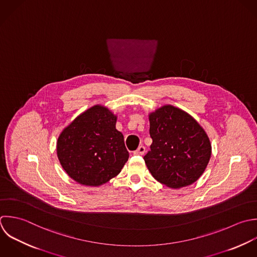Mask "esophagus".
Returning <instances> with one entry per match:
<instances>
[{
    "label": "esophagus",
    "mask_w": 257,
    "mask_h": 257,
    "mask_svg": "<svg viewBox=\"0 0 257 257\" xmlns=\"http://www.w3.org/2000/svg\"><path fill=\"white\" fill-rule=\"evenodd\" d=\"M144 153H145V147L142 146V145L139 146L136 151H134V154H135V155H143Z\"/></svg>",
    "instance_id": "obj_1"
}]
</instances>
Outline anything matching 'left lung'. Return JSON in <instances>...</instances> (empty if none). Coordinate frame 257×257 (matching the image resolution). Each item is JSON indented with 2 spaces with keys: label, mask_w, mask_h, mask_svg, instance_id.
Listing matches in <instances>:
<instances>
[{
  "label": "left lung",
  "mask_w": 257,
  "mask_h": 257,
  "mask_svg": "<svg viewBox=\"0 0 257 257\" xmlns=\"http://www.w3.org/2000/svg\"><path fill=\"white\" fill-rule=\"evenodd\" d=\"M150 151L144 156L152 176L178 189L199 179L211 156V143L200 124L187 112L164 105L149 114Z\"/></svg>",
  "instance_id": "8db88e82"
}]
</instances>
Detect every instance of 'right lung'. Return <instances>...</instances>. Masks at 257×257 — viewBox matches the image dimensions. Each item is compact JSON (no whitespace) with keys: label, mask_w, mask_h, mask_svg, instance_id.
<instances>
[{"label":"right lung","mask_w":257,"mask_h":257,"mask_svg":"<svg viewBox=\"0 0 257 257\" xmlns=\"http://www.w3.org/2000/svg\"><path fill=\"white\" fill-rule=\"evenodd\" d=\"M117 116L95 105L77 116L58 137L57 156L77 183L98 187L117 176L129 158Z\"/></svg>","instance_id":"add662e5"}]
</instances>
